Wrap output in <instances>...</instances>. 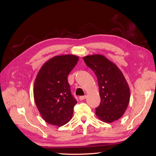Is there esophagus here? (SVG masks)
I'll return each instance as SVG.
<instances>
[{"label": "esophagus", "instance_id": "esophagus-1", "mask_svg": "<svg viewBox=\"0 0 156 156\" xmlns=\"http://www.w3.org/2000/svg\"><path fill=\"white\" fill-rule=\"evenodd\" d=\"M86 98H87V96H81V97H80V98H79V99H80V101H83Z\"/></svg>", "mask_w": 156, "mask_h": 156}]
</instances>
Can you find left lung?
<instances>
[{
	"instance_id": "8db88e82",
	"label": "left lung",
	"mask_w": 156,
	"mask_h": 156,
	"mask_svg": "<svg viewBox=\"0 0 156 156\" xmlns=\"http://www.w3.org/2000/svg\"><path fill=\"white\" fill-rule=\"evenodd\" d=\"M83 59L98 80L101 103L96 108V115L105 122L118 120L125 113L130 99V90L123 74L102 55H87Z\"/></svg>"
}]
</instances>
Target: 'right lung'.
Wrapping results in <instances>:
<instances>
[{"label":"right lung","mask_w":156,"mask_h":156,"mask_svg":"<svg viewBox=\"0 0 156 156\" xmlns=\"http://www.w3.org/2000/svg\"><path fill=\"white\" fill-rule=\"evenodd\" d=\"M78 59L74 55L55 56L42 66L35 78L34 100L43 119L49 124L59 127L72 117L77 101L71 93L68 76Z\"/></svg>","instance_id":"1"}]
</instances>
